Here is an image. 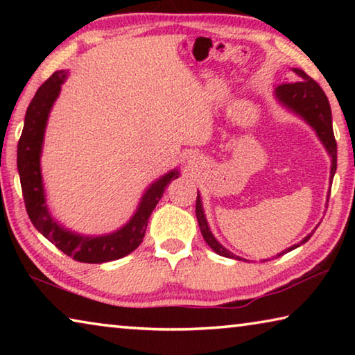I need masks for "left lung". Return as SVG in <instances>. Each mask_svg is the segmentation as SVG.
<instances>
[{
	"mask_svg": "<svg viewBox=\"0 0 355 355\" xmlns=\"http://www.w3.org/2000/svg\"><path fill=\"white\" fill-rule=\"evenodd\" d=\"M293 71L296 73V81L282 83L280 86L275 87V95H277V98L286 107H290L291 111H294L296 114H299L300 117L307 120V122L316 131V135L320 136L321 142L324 144V147L327 148L330 158H332V167H330V182H332L336 171V141L334 136L332 111H330L329 100L322 89L320 87V84H318L315 80H311L304 70L293 69ZM196 216H197V220H199V227H200L203 239H205L207 244L216 252V254L227 258H235V260H241V258L233 255L232 252H228L225 248H222V245L216 241V238L211 235L209 227L207 224L205 214H203L199 192H197V200H196ZM313 233L315 232H311L309 236H305L299 244H294L293 248L285 250L284 254L299 248L300 244L307 243ZM284 254H279L277 257Z\"/></svg>",
	"mask_w": 355,
	"mask_h": 355,
	"instance_id": "left-lung-1",
	"label": "left lung"
}]
</instances>
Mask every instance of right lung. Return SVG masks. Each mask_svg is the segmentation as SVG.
<instances>
[{"instance_id":"1","label":"right lung","mask_w":355,"mask_h":355,"mask_svg":"<svg viewBox=\"0 0 355 355\" xmlns=\"http://www.w3.org/2000/svg\"><path fill=\"white\" fill-rule=\"evenodd\" d=\"M67 78V71H55L37 89L28 106L19 147H17V167L25 199L26 213L33 225L48 241L62 250L65 255L80 263H105L119 260L133 252L146 236L150 214L164 194L166 186L178 178V171H172L155 182L144 194L139 208L127 225L116 233L105 236H83L65 230L51 218L45 205L44 184L40 173V152L44 142L45 125L53 103L58 98L61 84Z\"/></svg>"}]
</instances>
